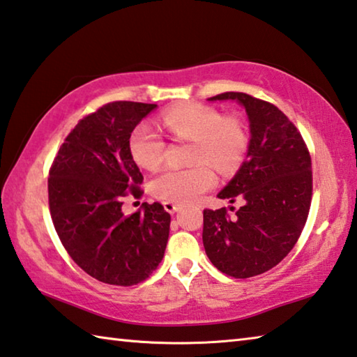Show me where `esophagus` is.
<instances>
[{"mask_svg": "<svg viewBox=\"0 0 357 357\" xmlns=\"http://www.w3.org/2000/svg\"><path fill=\"white\" fill-rule=\"evenodd\" d=\"M164 208H165V211H167V213H170V214H174V213H176V211H179V208H181V204H178V203H174V202H164Z\"/></svg>", "mask_w": 357, "mask_h": 357, "instance_id": "esophagus-1", "label": "esophagus"}]
</instances>
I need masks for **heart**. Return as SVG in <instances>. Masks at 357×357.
Listing matches in <instances>:
<instances>
[{"label":"heart","mask_w":357,"mask_h":357,"mask_svg":"<svg viewBox=\"0 0 357 357\" xmlns=\"http://www.w3.org/2000/svg\"><path fill=\"white\" fill-rule=\"evenodd\" d=\"M162 123L174 138L192 140L189 168H165L155 174L149 190L155 198L190 203L215 183L214 167L222 174L236 172L249 149V134L238 116H225L215 107L185 104L162 114ZM167 143L148 123L137 124L129 137V149L138 165L148 170L162 164Z\"/></svg>","instance_id":"obj_1"}]
</instances>
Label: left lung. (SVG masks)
Returning <instances> with one entry per match:
<instances>
[{"label":"left lung","mask_w":357,"mask_h":357,"mask_svg":"<svg viewBox=\"0 0 357 357\" xmlns=\"http://www.w3.org/2000/svg\"><path fill=\"white\" fill-rule=\"evenodd\" d=\"M238 100L250 123L247 159L219 198L241 206L203 211V245L220 273L249 279L273 269L298 243L312 203V159L301 132L274 104L245 93Z\"/></svg>","instance_id":"left-lung-1"}]
</instances>
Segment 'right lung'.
Wrapping results in <instances>:
<instances>
[{
  "label": "right lung",
  "instance_id": "add662e5",
  "mask_svg": "<svg viewBox=\"0 0 357 357\" xmlns=\"http://www.w3.org/2000/svg\"><path fill=\"white\" fill-rule=\"evenodd\" d=\"M155 104L116 100L86 114L66 137L48 172V206L70 258L108 285L132 287L165 253L172 217L160 203L124 215L126 197L143 195L129 149L135 126Z\"/></svg>",
  "mask_w": 357,
  "mask_h": 357
}]
</instances>
